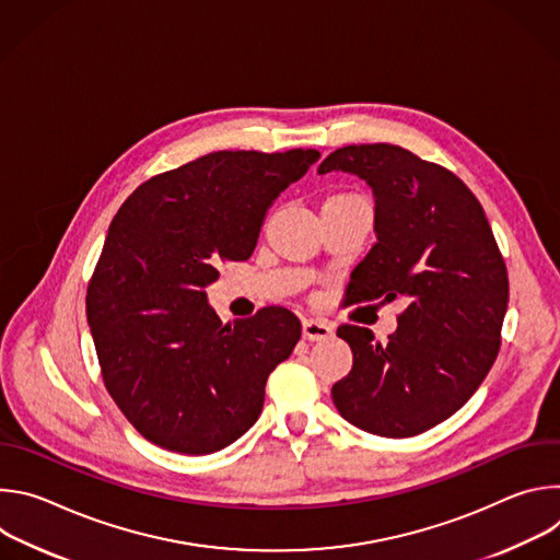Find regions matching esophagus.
I'll list each match as a JSON object with an SVG mask.
<instances>
[{
	"label": "esophagus",
	"mask_w": 560,
	"mask_h": 560,
	"mask_svg": "<svg viewBox=\"0 0 560 560\" xmlns=\"http://www.w3.org/2000/svg\"><path fill=\"white\" fill-rule=\"evenodd\" d=\"M301 330L305 341H324L335 335V328L328 322H324V318H303Z\"/></svg>",
	"instance_id": "esophagus-1"
}]
</instances>
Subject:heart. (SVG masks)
Returning <instances> with one entry per match:
<instances>
[{"label": "heart", "instance_id": "heart-1", "mask_svg": "<svg viewBox=\"0 0 560 560\" xmlns=\"http://www.w3.org/2000/svg\"><path fill=\"white\" fill-rule=\"evenodd\" d=\"M348 199H359L357 195H350V192H343V195H335V197H330L328 201H348Z\"/></svg>", "mask_w": 560, "mask_h": 560}]
</instances>
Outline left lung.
<instances>
[{"label": "left lung", "instance_id": "obj_1", "mask_svg": "<svg viewBox=\"0 0 560 560\" xmlns=\"http://www.w3.org/2000/svg\"><path fill=\"white\" fill-rule=\"evenodd\" d=\"M350 173L374 195L376 244L352 270L348 301L404 299L387 343L341 326L352 370L332 385L339 415L370 434L406 439L460 410L488 376L510 299L488 217L450 171L392 143L330 152L318 175Z\"/></svg>", "mask_w": 560, "mask_h": 560}]
</instances>
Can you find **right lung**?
Instances as JSON below:
<instances>
[{
  "mask_svg": "<svg viewBox=\"0 0 560 560\" xmlns=\"http://www.w3.org/2000/svg\"><path fill=\"white\" fill-rule=\"evenodd\" d=\"M318 156L210 152L148 179L115 214L86 314L106 389L150 443L212 454L257 423L301 324L277 305L221 324L206 288L221 261L250 259L266 212Z\"/></svg>",
  "mask_w": 560,
  "mask_h": 560,
  "instance_id": "right-lung-1",
  "label": "right lung"
}]
</instances>
